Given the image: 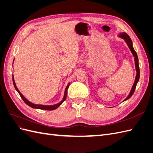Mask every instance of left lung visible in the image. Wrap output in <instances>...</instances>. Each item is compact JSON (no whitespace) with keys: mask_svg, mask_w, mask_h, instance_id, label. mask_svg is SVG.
<instances>
[{"mask_svg":"<svg viewBox=\"0 0 153 153\" xmlns=\"http://www.w3.org/2000/svg\"><path fill=\"white\" fill-rule=\"evenodd\" d=\"M118 37H119V38H121L124 40L125 42H126V43L128 46L129 50H130L131 52L132 53L133 57H134V60H135V69L137 71V75H136L135 82H134V84L132 86V88L130 91V92H129V94L127 96V98L123 101H124L128 100L129 98H130L131 96L133 94L134 92H135L137 84V83H138V80H139V78H140V69H139V66H138V59L137 54L135 51V50H134V48H133V43H132V41H131V38H129V36L126 33V32H121V33L119 34Z\"/></svg>","mask_w":153,"mask_h":153,"instance_id":"obj_1","label":"left lung"}]
</instances>
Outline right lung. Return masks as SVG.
Here are the masks:
<instances>
[{"label":"right lung","mask_w":153,"mask_h":153,"mask_svg":"<svg viewBox=\"0 0 153 153\" xmlns=\"http://www.w3.org/2000/svg\"><path fill=\"white\" fill-rule=\"evenodd\" d=\"M13 62H14V60H13ZM13 85L14 86H15V89L16 90V91L18 92V94H20V96H21V98H22V100H24V102L27 105H29V106H30V107L33 108H37V109H41V110H55L59 106L61 105L64 101H65L66 98V96H67V91H68V87L69 86V84H70V82L68 83V84L67 85L66 87V89L65 91H64V96H63V98L62 100L60 101L59 103H57V104H55V105H38V104H34V103H31L30 101H29L28 100L26 99L25 97L23 96L21 92H20V91L18 89V88L16 85V84H15V80H14V76H13Z\"/></svg>","instance_id":"right-lung-1"}]
</instances>
